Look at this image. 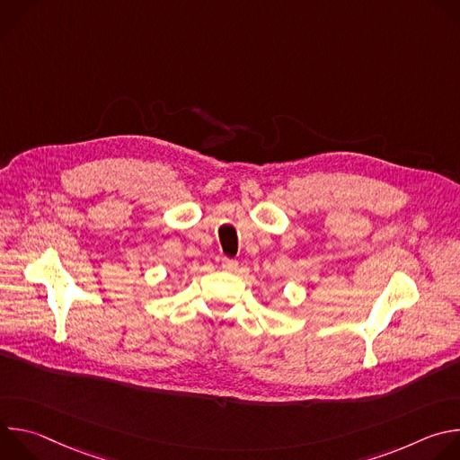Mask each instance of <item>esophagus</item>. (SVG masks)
Segmentation results:
<instances>
[{
  "label": "esophagus",
  "instance_id": "1",
  "mask_svg": "<svg viewBox=\"0 0 460 460\" xmlns=\"http://www.w3.org/2000/svg\"><path fill=\"white\" fill-rule=\"evenodd\" d=\"M236 261L231 260V258H222V270L224 271H234L236 270Z\"/></svg>",
  "mask_w": 460,
  "mask_h": 460
}]
</instances>
